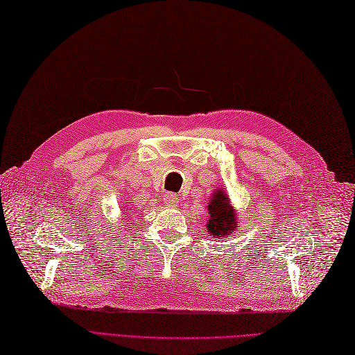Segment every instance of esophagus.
Here are the masks:
<instances>
[{
	"label": "esophagus",
	"mask_w": 355,
	"mask_h": 355,
	"mask_svg": "<svg viewBox=\"0 0 355 355\" xmlns=\"http://www.w3.org/2000/svg\"><path fill=\"white\" fill-rule=\"evenodd\" d=\"M163 202L168 207H177L178 206V197L175 193H171V192H168L164 195V198H163Z\"/></svg>",
	"instance_id": "1"
}]
</instances>
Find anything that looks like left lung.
Instances as JSON below:
<instances>
[{
	"label": "left lung",
	"mask_w": 355,
	"mask_h": 355,
	"mask_svg": "<svg viewBox=\"0 0 355 355\" xmlns=\"http://www.w3.org/2000/svg\"><path fill=\"white\" fill-rule=\"evenodd\" d=\"M207 232L215 238H230L232 232L238 227V216L235 209L230 206V200L224 189H216L209 201Z\"/></svg>",
	"instance_id": "obj_1"
}]
</instances>
